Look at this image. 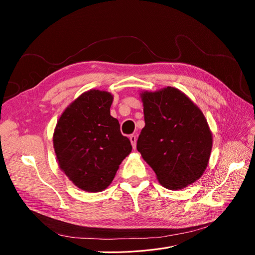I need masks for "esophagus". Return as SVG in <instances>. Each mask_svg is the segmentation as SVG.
<instances>
[{
	"label": "esophagus",
	"instance_id": "34e87169",
	"mask_svg": "<svg viewBox=\"0 0 255 255\" xmlns=\"http://www.w3.org/2000/svg\"><path fill=\"white\" fill-rule=\"evenodd\" d=\"M128 138H129V140H130V143H132L133 149H135V148H136V141H137V137H136L135 135H130Z\"/></svg>",
	"mask_w": 255,
	"mask_h": 255
}]
</instances>
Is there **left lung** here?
<instances>
[{"label":"left lung","mask_w":255,"mask_h":255,"mask_svg":"<svg viewBox=\"0 0 255 255\" xmlns=\"http://www.w3.org/2000/svg\"><path fill=\"white\" fill-rule=\"evenodd\" d=\"M144 128L137 150L167 189L179 190L202 176L213 134L202 111L174 87L141 91Z\"/></svg>","instance_id":"left-lung-1"}]
</instances>
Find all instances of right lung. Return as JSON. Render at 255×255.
I'll list each match as a JSON object with an SVG mask.
<instances>
[{
    "label": "right lung",
    "instance_id": "add662e5",
    "mask_svg": "<svg viewBox=\"0 0 255 255\" xmlns=\"http://www.w3.org/2000/svg\"><path fill=\"white\" fill-rule=\"evenodd\" d=\"M114 97L90 89L68 105L53 134L59 168L76 187L88 192L106 189L132 151L119 121L111 116Z\"/></svg>",
    "mask_w": 255,
    "mask_h": 255
}]
</instances>
